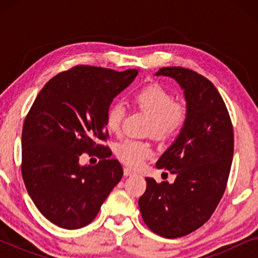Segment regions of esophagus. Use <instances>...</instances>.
<instances>
[{
	"mask_svg": "<svg viewBox=\"0 0 258 258\" xmlns=\"http://www.w3.org/2000/svg\"><path fill=\"white\" fill-rule=\"evenodd\" d=\"M123 171H124V175H125V176L136 175V172L134 171V170H132V169H130V168H124V170H123Z\"/></svg>",
	"mask_w": 258,
	"mask_h": 258,
	"instance_id": "1",
	"label": "esophagus"
}]
</instances>
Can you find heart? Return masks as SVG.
<instances>
[{
  "mask_svg": "<svg viewBox=\"0 0 258 258\" xmlns=\"http://www.w3.org/2000/svg\"><path fill=\"white\" fill-rule=\"evenodd\" d=\"M134 103L151 116L149 130L156 137H167L176 132L185 118L182 104L174 101L172 95L158 84H149L136 91L133 96ZM124 107L114 103L109 108L105 117L107 129L112 134L121 132ZM118 160L132 168H137L153 156L154 148L150 143L137 140H125L116 147Z\"/></svg>",
  "mask_w": 258,
  "mask_h": 258,
  "instance_id": "b5f03b06",
  "label": "heart"
}]
</instances>
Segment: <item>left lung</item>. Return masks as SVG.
<instances>
[{
    "mask_svg": "<svg viewBox=\"0 0 258 258\" xmlns=\"http://www.w3.org/2000/svg\"><path fill=\"white\" fill-rule=\"evenodd\" d=\"M179 84L186 105L181 132L156 162L174 183L146 177L139 207L144 223L165 238L182 237L206 223L223 196L234 155L230 116L209 80L181 67L161 68Z\"/></svg>",
    "mask_w": 258,
    "mask_h": 258,
    "instance_id": "obj_1",
    "label": "left lung"
}]
</instances>
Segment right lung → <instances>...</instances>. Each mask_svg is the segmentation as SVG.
Segmentation results:
<instances>
[{"label":"right lung","instance_id":"right-lung-1","mask_svg":"<svg viewBox=\"0 0 258 258\" xmlns=\"http://www.w3.org/2000/svg\"><path fill=\"white\" fill-rule=\"evenodd\" d=\"M137 74L75 67L52 77L31 105L22 129V177L35 206L57 227L89 224L121 181V164L100 141L108 136L111 102ZM83 152L104 154L96 166H81Z\"/></svg>","mask_w":258,"mask_h":258}]
</instances>
